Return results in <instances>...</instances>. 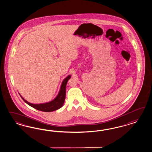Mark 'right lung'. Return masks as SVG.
<instances>
[{
	"label": "right lung",
	"instance_id": "obj_1",
	"mask_svg": "<svg viewBox=\"0 0 152 152\" xmlns=\"http://www.w3.org/2000/svg\"><path fill=\"white\" fill-rule=\"evenodd\" d=\"M70 78H71V76L69 75L63 81V82L62 83L61 86L60 88V90L57 97L54 99L53 101L50 102L42 103V104H32L26 101L20 96L24 100L25 102L26 103L31 107H33L39 111L48 112L56 111L58 109L60 108L64 104L65 99L66 84Z\"/></svg>",
	"mask_w": 152,
	"mask_h": 152
}]
</instances>
